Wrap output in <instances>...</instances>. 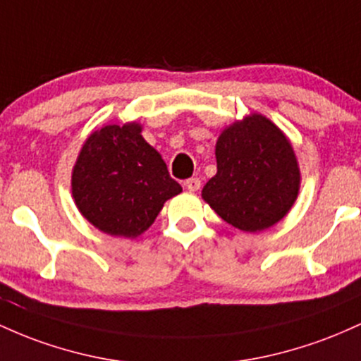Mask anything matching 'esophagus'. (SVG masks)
Returning <instances> with one entry per match:
<instances>
[{
  "label": "esophagus",
  "mask_w": 361,
  "mask_h": 361,
  "mask_svg": "<svg viewBox=\"0 0 361 361\" xmlns=\"http://www.w3.org/2000/svg\"><path fill=\"white\" fill-rule=\"evenodd\" d=\"M184 185L189 189V191L194 192V191H197V189L201 188V180L197 179V177H191V179H188L184 182Z\"/></svg>",
  "instance_id": "obj_1"
}]
</instances>
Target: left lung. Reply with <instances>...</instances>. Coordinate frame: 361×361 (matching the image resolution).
Returning a JSON list of instances; mask_svg holds the SVG:
<instances>
[{
	"instance_id": "8db88e82",
	"label": "left lung",
	"mask_w": 361,
	"mask_h": 361,
	"mask_svg": "<svg viewBox=\"0 0 361 361\" xmlns=\"http://www.w3.org/2000/svg\"><path fill=\"white\" fill-rule=\"evenodd\" d=\"M216 169L202 200L238 230L269 228L297 200L300 172L293 148L264 116L245 117L221 133Z\"/></svg>"
}]
</instances>
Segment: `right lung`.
Instances as JSON below:
<instances>
[{
  "label": "right lung",
  "mask_w": 361,
  "mask_h": 361,
  "mask_svg": "<svg viewBox=\"0 0 361 361\" xmlns=\"http://www.w3.org/2000/svg\"><path fill=\"white\" fill-rule=\"evenodd\" d=\"M71 188L83 216L116 237L143 233L164 202L182 191L136 123L93 133L73 169Z\"/></svg>",
  "instance_id": "right-lung-1"
}]
</instances>
